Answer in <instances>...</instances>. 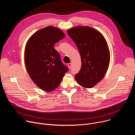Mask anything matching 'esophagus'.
<instances>
[{"label":"esophagus","instance_id":"esophagus-1","mask_svg":"<svg viewBox=\"0 0 135 135\" xmlns=\"http://www.w3.org/2000/svg\"><path fill=\"white\" fill-rule=\"evenodd\" d=\"M68 67L69 69H70L71 67V64H70V63L68 64Z\"/></svg>","mask_w":135,"mask_h":135}]
</instances>
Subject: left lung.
Returning <instances> with one entry per match:
<instances>
[{"label":"left lung","mask_w":135,"mask_h":135,"mask_svg":"<svg viewBox=\"0 0 135 135\" xmlns=\"http://www.w3.org/2000/svg\"><path fill=\"white\" fill-rule=\"evenodd\" d=\"M67 33L79 51L82 66L76 81L85 88H92L105 75L110 62V52L105 37L98 30L88 26H77Z\"/></svg>","instance_id":"left-lung-1"}]
</instances>
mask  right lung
<instances>
[{"mask_svg": "<svg viewBox=\"0 0 135 135\" xmlns=\"http://www.w3.org/2000/svg\"><path fill=\"white\" fill-rule=\"evenodd\" d=\"M65 37L60 29L48 26L35 32L25 50V63L32 81L42 90L50 92L61 83L68 68L53 46Z\"/></svg>", "mask_w": 135, "mask_h": 135, "instance_id": "1", "label": "right lung"}]
</instances>
